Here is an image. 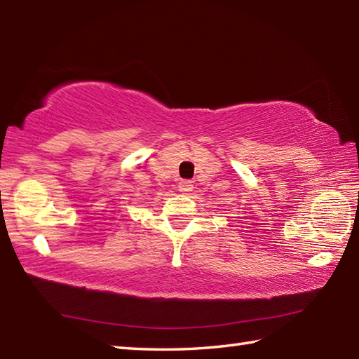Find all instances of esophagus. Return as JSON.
Here are the masks:
<instances>
[{
  "label": "esophagus",
  "mask_w": 359,
  "mask_h": 359,
  "mask_svg": "<svg viewBox=\"0 0 359 359\" xmlns=\"http://www.w3.org/2000/svg\"><path fill=\"white\" fill-rule=\"evenodd\" d=\"M179 191L184 193V194H187V193H189V191H193V182H189V180H180V182H179Z\"/></svg>",
  "instance_id": "1"
}]
</instances>
